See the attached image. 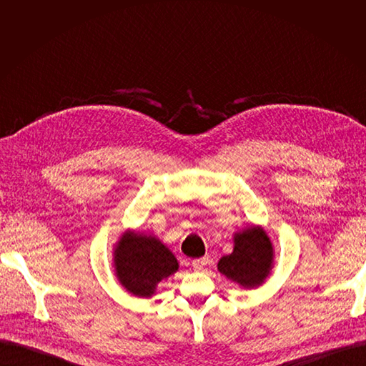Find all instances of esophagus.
Wrapping results in <instances>:
<instances>
[{
  "mask_svg": "<svg viewBox=\"0 0 366 366\" xmlns=\"http://www.w3.org/2000/svg\"><path fill=\"white\" fill-rule=\"evenodd\" d=\"M207 262H209V258H198V259H192V267L195 269V270H203L206 265H207Z\"/></svg>",
  "mask_w": 366,
  "mask_h": 366,
  "instance_id": "esophagus-1",
  "label": "esophagus"
}]
</instances>
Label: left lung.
Returning a JSON list of instances; mask_svg holds the SVG:
<instances>
[{"mask_svg": "<svg viewBox=\"0 0 366 366\" xmlns=\"http://www.w3.org/2000/svg\"><path fill=\"white\" fill-rule=\"evenodd\" d=\"M273 264L270 238L261 227H247L234 237V252L218 261V270L244 289H254L267 278Z\"/></svg>", "mask_w": 366, "mask_h": 366, "instance_id": "left-lung-1", "label": "left lung"}]
</instances>
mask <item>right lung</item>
Segmentation results:
<instances>
[{
    "instance_id": "1",
    "label": "right lung",
    "mask_w": 366,
    "mask_h": 366,
    "mask_svg": "<svg viewBox=\"0 0 366 366\" xmlns=\"http://www.w3.org/2000/svg\"><path fill=\"white\" fill-rule=\"evenodd\" d=\"M114 269L127 292L151 297L162 280L179 270V262L159 238L128 230L116 244Z\"/></svg>"
}]
</instances>
